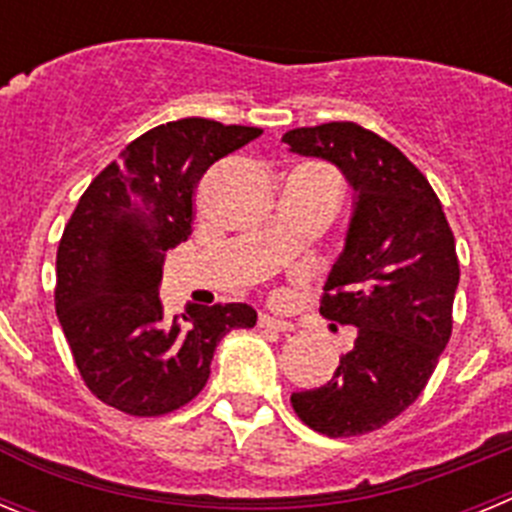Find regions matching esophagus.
Segmentation results:
<instances>
[{
  "mask_svg": "<svg viewBox=\"0 0 512 512\" xmlns=\"http://www.w3.org/2000/svg\"><path fill=\"white\" fill-rule=\"evenodd\" d=\"M259 325L266 330H277V333H289L295 330V325L284 318H274V315H259Z\"/></svg>",
  "mask_w": 512,
  "mask_h": 512,
  "instance_id": "34e87169",
  "label": "esophagus"
}]
</instances>
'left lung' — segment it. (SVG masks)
<instances>
[{
    "label": "left lung",
    "mask_w": 512,
    "mask_h": 512,
    "mask_svg": "<svg viewBox=\"0 0 512 512\" xmlns=\"http://www.w3.org/2000/svg\"><path fill=\"white\" fill-rule=\"evenodd\" d=\"M292 153L336 164L356 189L346 248L328 274L320 312L356 325L330 382L295 392L292 408L330 438L372 433L408 410L454 328L459 256L441 200L390 140L356 122L284 133Z\"/></svg>",
    "instance_id": "8db88e82"
}]
</instances>
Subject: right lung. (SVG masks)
Instances as JSON below:
<instances>
[{
  "label": "right lung",
  "instance_id": "1",
  "mask_svg": "<svg viewBox=\"0 0 512 512\" xmlns=\"http://www.w3.org/2000/svg\"><path fill=\"white\" fill-rule=\"evenodd\" d=\"M259 135L205 117L166 122L81 194L58 243L56 312L81 379L104 405L135 418L174 413L207 384L220 338L256 325L243 302L169 320L158 284L166 251L192 233L205 171Z\"/></svg>",
  "mask_w": 512,
  "mask_h": 512
}]
</instances>
